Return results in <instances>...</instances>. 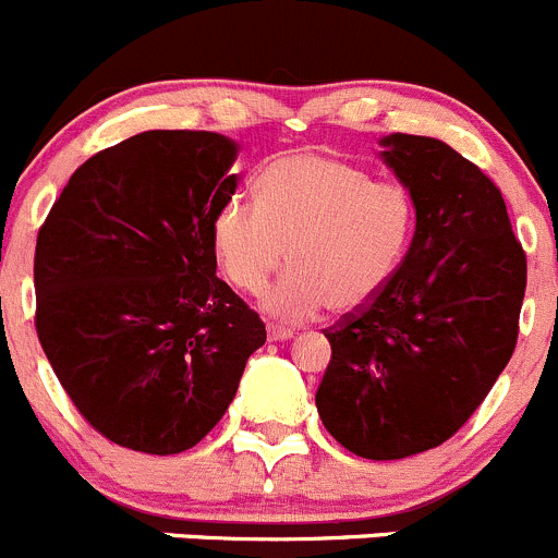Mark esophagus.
Segmentation results:
<instances>
[{
	"instance_id": "obj_1",
	"label": "esophagus",
	"mask_w": 558,
	"mask_h": 558,
	"mask_svg": "<svg viewBox=\"0 0 558 558\" xmlns=\"http://www.w3.org/2000/svg\"><path fill=\"white\" fill-rule=\"evenodd\" d=\"M267 335H269V340H275V343H280V340L294 338V329H291V327H280V324H269Z\"/></svg>"
}]
</instances>
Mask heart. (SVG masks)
<instances>
[{
    "instance_id": "b5f03b06",
    "label": "heart",
    "mask_w": 558,
    "mask_h": 558,
    "mask_svg": "<svg viewBox=\"0 0 558 558\" xmlns=\"http://www.w3.org/2000/svg\"><path fill=\"white\" fill-rule=\"evenodd\" d=\"M411 223L403 187L327 155H289L258 177L256 202L231 196L218 209L213 242L223 275L245 294H258L289 258L264 311L307 322L327 305H367L403 262Z\"/></svg>"
}]
</instances>
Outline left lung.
I'll use <instances>...</instances> for the list:
<instances>
[{
  "mask_svg": "<svg viewBox=\"0 0 558 558\" xmlns=\"http://www.w3.org/2000/svg\"><path fill=\"white\" fill-rule=\"evenodd\" d=\"M381 147L414 202V240L367 305L324 329L332 360L316 409L349 452L398 461L456 436L507 367L526 253L472 160L428 135L392 133Z\"/></svg>",
  "mask_w": 558,
  "mask_h": 558,
  "instance_id": "obj_1",
  "label": "left lung"
}]
</instances>
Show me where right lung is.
<instances>
[{"instance_id":"right-lung-1","label":"right lung","mask_w":558,"mask_h":558,"mask_svg":"<svg viewBox=\"0 0 558 558\" xmlns=\"http://www.w3.org/2000/svg\"><path fill=\"white\" fill-rule=\"evenodd\" d=\"M236 144L147 130L75 169L40 226L35 327L86 423L119 447L177 456L226 414L267 340L215 275L213 223Z\"/></svg>"}]
</instances>
